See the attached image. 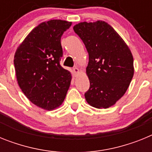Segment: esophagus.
I'll return each instance as SVG.
<instances>
[{"mask_svg": "<svg viewBox=\"0 0 152 152\" xmlns=\"http://www.w3.org/2000/svg\"><path fill=\"white\" fill-rule=\"evenodd\" d=\"M73 72L75 74V75H77V74H79V72H80V70H79L77 68H74Z\"/></svg>", "mask_w": 152, "mask_h": 152, "instance_id": "34e87169", "label": "esophagus"}]
</instances>
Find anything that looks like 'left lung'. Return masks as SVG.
Listing matches in <instances>:
<instances>
[{
    "label": "left lung",
    "mask_w": 152,
    "mask_h": 152,
    "mask_svg": "<svg viewBox=\"0 0 152 152\" xmlns=\"http://www.w3.org/2000/svg\"><path fill=\"white\" fill-rule=\"evenodd\" d=\"M89 54L86 74L90 88L84 96L89 105L107 109L125 94L134 75L133 56L115 29L103 20L81 22L73 27Z\"/></svg>",
    "instance_id": "obj_1"
}]
</instances>
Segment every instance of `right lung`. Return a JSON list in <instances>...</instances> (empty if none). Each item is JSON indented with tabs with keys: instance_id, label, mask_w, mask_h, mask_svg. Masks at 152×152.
I'll list each match as a JSON object with an SVG mask.
<instances>
[{
	"instance_id": "1",
	"label": "right lung",
	"mask_w": 152,
	"mask_h": 152,
	"mask_svg": "<svg viewBox=\"0 0 152 152\" xmlns=\"http://www.w3.org/2000/svg\"><path fill=\"white\" fill-rule=\"evenodd\" d=\"M72 22L51 20L41 23L16 50L14 67L21 91L33 104L53 110L62 104L72 81V74L60 65L61 38Z\"/></svg>"
}]
</instances>
